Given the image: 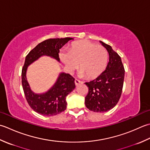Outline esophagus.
<instances>
[{"instance_id": "esophagus-1", "label": "esophagus", "mask_w": 150, "mask_h": 150, "mask_svg": "<svg viewBox=\"0 0 150 150\" xmlns=\"http://www.w3.org/2000/svg\"><path fill=\"white\" fill-rule=\"evenodd\" d=\"M74 82H75L76 85H78L79 84H80V83H83V82H82L80 80H79V79H76L74 80Z\"/></svg>"}]
</instances>
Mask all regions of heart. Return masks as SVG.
I'll return each mask as SVG.
<instances>
[{
	"label": "heart",
	"mask_w": 150,
	"mask_h": 150,
	"mask_svg": "<svg viewBox=\"0 0 150 150\" xmlns=\"http://www.w3.org/2000/svg\"><path fill=\"white\" fill-rule=\"evenodd\" d=\"M108 57L104 47L87 40L73 42L68 53L63 51L60 53L61 59L69 72L74 71L79 65L80 76L88 78H96L104 71Z\"/></svg>",
	"instance_id": "1"
}]
</instances>
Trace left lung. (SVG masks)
Wrapping results in <instances>:
<instances>
[{
    "label": "left lung",
    "mask_w": 150,
    "mask_h": 150,
    "mask_svg": "<svg viewBox=\"0 0 150 150\" xmlns=\"http://www.w3.org/2000/svg\"><path fill=\"white\" fill-rule=\"evenodd\" d=\"M100 42L108 52L109 62L98 77L85 83L88 88L85 105L90 111L97 112L108 111L117 104L122 94L125 74L120 56L111 46Z\"/></svg>",
    "instance_id": "1"
}]
</instances>
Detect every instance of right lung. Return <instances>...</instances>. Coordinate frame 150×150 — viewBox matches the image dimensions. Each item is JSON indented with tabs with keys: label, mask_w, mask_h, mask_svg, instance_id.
<instances>
[{
	"label": "right lung",
	"mask_w": 150,
	"mask_h": 150,
	"mask_svg": "<svg viewBox=\"0 0 150 150\" xmlns=\"http://www.w3.org/2000/svg\"><path fill=\"white\" fill-rule=\"evenodd\" d=\"M72 38L48 39L39 43L27 55L22 69V85L27 102L33 111L43 116L50 117L65 111L66 97L75 88L74 78L69 74L61 73L56 83L47 93L42 94L33 93L26 78L27 67L42 56H49L59 61V49Z\"/></svg>",
	"instance_id": "right-lung-1"
}]
</instances>
